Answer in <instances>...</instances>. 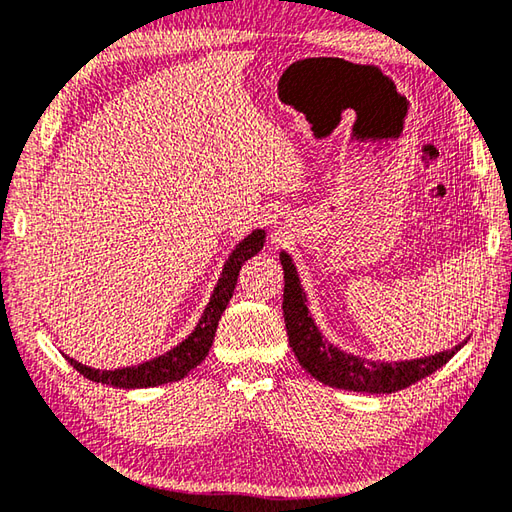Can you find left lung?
I'll return each mask as SVG.
<instances>
[{
	"label": "left lung",
	"mask_w": 512,
	"mask_h": 512,
	"mask_svg": "<svg viewBox=\"0 0 512 512\" xmlns=\"http://www.w3.org/2000/svg\"><path fill=\"white\" fill-rule=\"evenodd\" d=\"M279 262L284 268V322L288 344L306 373L326 386L370 395L395 393V390L408 388L419 379L433 375L466 344L464 339L444 353L404 359V362H379V359L375 362V359L348 353V350L330 344L319 330L315 317L310 315L308 297L299 282L293 257L284 250L279 253Z\"/></svg>",
	"instance_id": "8db88e82"
}]
</instances>
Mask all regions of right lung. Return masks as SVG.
<instances>
[{"label": "right lung", "instance_id": "right-lung-1", "mask_svg": "<svg viewBox=\"0 0 512 512\" xmlns=\"http://www.w3.org/2000/svg\"><path fill=\"white\" fill-rule=\"evenodd\" d=\"M264 244H266V230L255 228L253 233H248L242 242L230 250L222 273H219L213 295H210L197 326L190 330L186 339H182L177 346L166 350V353L148 359V362H142L137 366H124V368H113V370H99L93 366L79 364L77 359L64 355L68 359V364L73 366L79 375L90 379V382L106 384L113 388H153V386H162V384L184 379L190 370L197 368L206 359L210 346H213L219 319H222V313L226 310L230 297L235 293L239 270H242L244 262H248L250 257H255L259 250L264 248Z\"/></svg>", "mask_w": 512, "mask_h": 512}]
</instances>
